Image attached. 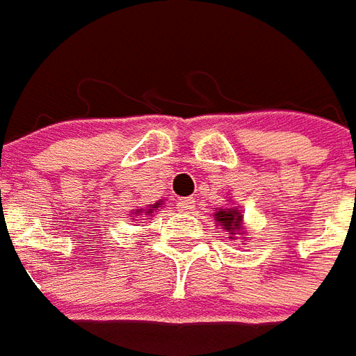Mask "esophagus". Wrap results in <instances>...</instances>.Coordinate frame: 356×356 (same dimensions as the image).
I'll return each mask as SVG.
<instances>
[{
	"instance_id": "obj_1",
	"label": "esophagus",
	"mask_w": 356,
	"mask_h": 356,
	"mask_svg": "<svg viewBox=\"0 0 356 356\" xmlns=\"http://www.w3.org/2000/svg\"><path fill=\"white\" fill-rule=\"evenodd\" d=\"M178 207L182 209V211H191L193 207H195V201L191 197H182V199H178Z\"/></svg>"
}]
</instances>
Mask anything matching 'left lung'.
Returning a JSON list of instances; mask_svg holds the SVG:
<instances>
[{"label": "left lung", "instance_id": "8db88e82", "mask_svg": "<svg viewBox=\"0 0 356 356\" xmlns=\"http://www.w3.org/2000/svg\"><path fill=\"white\" fill-rule=\"evenodd\" d=\"M214 220L220 226H224V230L230 232L232 236L243 232V214L239 213L236 207H232V209H218L214 213Z\"/></svg>", "mask_w": 356, "mask_h": 356}]
</instances>
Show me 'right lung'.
Returning a JSON list of instances; mask_svg holds the SVG:
<instances>
[{"mask_svg": "<svg viewBox=\"0 0 356 356\" xmlns=\"http://www.w3.org/2000/svg\"><path fill=\"white\" fill-rule=\"evenodd\" d=\"M159 205H163V201H157L155 205H149V209H145V214L153 213V211H155ZM134 214H136V216H140V214H143V209H138V211H134Z\"/></svg>", "mask_w": 356, "mask_h": 356, "instance_id": "add662e5", "label": "right lung"}]
</instances>
